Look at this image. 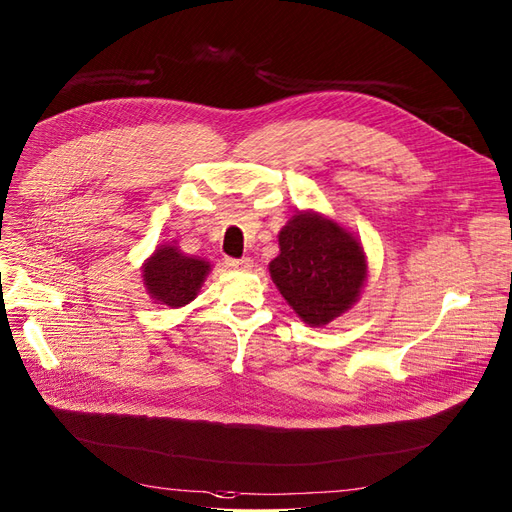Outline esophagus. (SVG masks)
Here are the masks:
<instances>
[{"mask_svg": "<svg viewBox=\"0 0 512 512\" xmlns=\"http://www.w3.org/2000/svg\"><path fill=\"white\" fill-rule=\"evenodd\" d=\"M226 265H228V268H232V270L247 272V270L253 268V261H251L249 257H242V259H232V257H228V259H226Z\"/></svg>", "mask_w": 512, "mask_h": 512, "instance_id": "1", "label": "esophagus"}]
</instances>
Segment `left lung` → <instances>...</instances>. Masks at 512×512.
I'll return each instance as SVG.
<instances>
[{
    "label": "left lung",
    "mask_w": 512,
    "mask_h": 512,
    "mask_svg": "<svg viewBox=\"0 0 512 512\" xmlns=\"http://www.w3.org/2000/svg\"><path fill=\"white\" fill-rule=\"evenodd\" d=\"M270 274L280 295L309 326H324L360 299L368 263L360 240L314 211H299L278 234Z\"/></svg>",
    "instance_id": "8db88e82"
}]
</instances>
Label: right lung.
<instances>
[{"instance_id": "1", "label": "right lung", "mask_w": 512, "mask_h": 512, "mask_svg": "<svg viewBox=\"0 0 512 512\" xmlns=\"http://www.w3.org/2000/svg\"><path fill=\"white\" fill-rule=\"evenodd\" d=\"M211 272V263L201 257H188L173 244H161L142 268L146 291L154 303L184 307L196 299Z\"/></svg>"}]
</instances>
